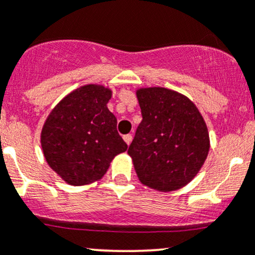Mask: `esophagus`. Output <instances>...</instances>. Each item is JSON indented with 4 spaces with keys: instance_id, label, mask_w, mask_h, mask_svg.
<instances>
[{
    "instance_id": "34e87169",
    "label": "esophagus",
    "mask_w": 255,
    "mask_h": 255,
    "mask_svg": "<svg viewBox=\"0 0 255 255\" xmlns=\"http://www.w3.org/2000/svg\"><path fill=\"white\" fill-rule=\"evenodd\" d=\"M123 139H125V142L127 143V145H129V144L132 143V135H130V134L125 135V137H123Z\"/></svg>"
}]
</instances>
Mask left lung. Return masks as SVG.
<instances>
[{"label": "left lung", "mask_w": 255, "mask_h": 255, "mask_svg": "<svg viewBox=\"0 0 255 255\" xmlns=\"http://www.w3.org/2000/svg\"><path fill=\"white\" fill-rule=\"evenodd\" d=\"M135 94L143 120L128 154L138 179L160 192L181 189L208 155L206 122L194 102L174 90L142 87Z\"/></svg>", "instance_id": "8db88e82"}]
</instances>
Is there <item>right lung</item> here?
<instances>
[{"label": "right lung", "mask_w": 255, "mask_h": 255, "mask_svg": "<svg viewBox=\"0 0 255 255\" xmlns=\"http://www.w3.org/2000/svg\"><path fill=\"white\" fill-rule=\"evenodd\" d=\"M112 90L87 84L66 95L43 125L40 144L48 165L66 184L102 179L116 155L127 150L117 118L107 109Z\"/></svg>", "instance_id": "1"}]
</instances>
